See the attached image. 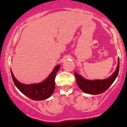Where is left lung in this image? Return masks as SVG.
<instances>
[{
  "instance_id": "8db88e82",
  "label": "left lung",
  "mask_w": 127,
  "mask_h": 127,
  "mask_svg": "<svg viewBox=\"0 0 127 127\" xmlns=\"http://www.w3.org/2000/svg\"><path fill=\"white\" fill-rule=\"evenodd\" d=\"M120 60L118 59V64L115 71L110 77L104 79L90 80L84 78L79 74L75 72V77L77 83L81 91L87 94L98 95L103 93L107 90L116 79L119 72Z\"/></svg>"
}]
</instances>
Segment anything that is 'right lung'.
<instances>
[{"mask_svg": "<svg viewBox=\"0 0 127 127\" xmlns=\"http://www.w3.org/2000/svg\"><path fill=\"white\" fill-rule=\"evenodd\" d=\"M60 67V65H56L49 75L43 81L38 84H22L15 78L11 70V74L15 85L22 94L32 100H43L50 97L55 91V79Z\"/></svg>", "mask_w": 127, "mask_h": 127, "instance_id": "add662e5", "label": "right lung"}]
</instances>
